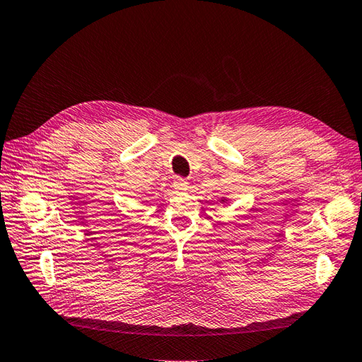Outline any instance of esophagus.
Returning a JSON list of instances; mask_svg holds the SVG:
<instances>
[{
  "instance_id": "1",
  "label": "esophagus",
  "mask_w": 362,
  "mask_h": 362,
  "mask_svg": "<svg viewBox=\"0 0 362 362\" xmlns=\"http://www.w3.org/2000/svg\"><path fill=\"white\" fill-rule=\"evenodd\" d=\"M173 187L177 189V190H187V187H189V182H187V180H185V178L178 177V178H175Z\"/></svg>"
}]
</instances>
